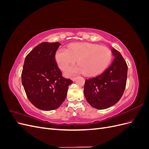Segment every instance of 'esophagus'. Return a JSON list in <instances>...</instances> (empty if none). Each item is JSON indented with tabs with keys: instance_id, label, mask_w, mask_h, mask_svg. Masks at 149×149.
Returning a JSON list of instances; mask_svg holds the SVG:
<instances>
[{
	"instance_id": "esophagus-1",
	"label": "esophagus",
	"mask_w": 149,
	"mask_h": 149,
	"mask_svg": "<svg viewBox=\"0 0 149 149\" xmlns=\"http://www.w3.org/2000/svg\"><path fill=\"white\" fill-rule=\"evenodd\" d=\"M76 78H75V77H73V78H71V80L73 81H74L76 80Z\"/></svg>"
}]
</instances>
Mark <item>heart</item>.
Returning <instances> with one entry per match:
<instances>
[{"instance_id": "b5f03b06", "label": "heart", "mask_w": 149, "mask_h": 149, "mask_svg": "<svg viewBox=\"0 0 149 149\" xmlns=\"http://www.w3.org/2000/svg\"><path fill=\"white\" fill-rule=\"evenodd\" d=\"M55 61L60 68L66 71V75L72 76L84 73L86 76H96L104 71L112 60V53L109 48L91 43H74L68 49L61 48L55 53Z\"/></svg>"}]
</instances>
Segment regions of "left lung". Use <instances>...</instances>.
<instances>
[{"mask_svg": "<svg viewBox=\"0 0 149 149\" xmlns=\"http://www.w3.org/2000/svg\"><path fill=\"white\" fill-rule=\"evenodd\" d=\"M111 65L96 77L86 79L84 94L92 107L104 109L118 102L125 88L128 67L119 52L112 48Z\"/></svg>", "mask_w": 149, "mask_h": 149, "instance_id": "left-lung-1", "label": "left lung"}]
</instances>
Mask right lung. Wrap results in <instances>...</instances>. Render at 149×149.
Listing matches in <instances>:
<instances>
[{"label": "right lung", "mask_w": 149, "mask_h": 149, "mask_svg": "<svg viewBox=\"0 0 149 149\" xmlns=\"http://www.w3.org/2000/svg\"><path fill=\"white\" fill-rule=\"evenodd\" d=\"M61 44L42 42L25 57L22 83L29 100L38 109H56L65 100L73 81L62 76L55 55Z\"/></svg>", "instance_id": "obj_1"}]
</instances>
